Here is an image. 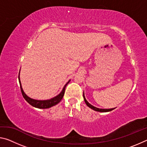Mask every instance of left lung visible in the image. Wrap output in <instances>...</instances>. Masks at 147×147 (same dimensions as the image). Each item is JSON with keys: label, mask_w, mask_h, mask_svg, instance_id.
Here are the masks:
<instances>
[{"label": "left lung", "mask_w": 147, "mask_h": 147, "mask_svg": "<svg viewBox=\"0 0 147 147\" xmlns=\"http://www.w3.org/2000/svg\"><path fill=\"white\" fill-rule=\"evenodd\" d=\"M83 96H84V101H85V102L86 104V105L88 106L89 108H91L92 109H93L94 111H99V112H108V111H110L111 110H113L114 108L112 109H100V108H96V107H94L93 106H92L91 104H89L88 101L86 100V99L85 98V96H84V93L83 94Z\"/></svg>", "instance_id": "1"}]
</instances>
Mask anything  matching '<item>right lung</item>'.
Returning a JSON list of instances; mask_svg holds the SVG:
<instances>
[{"label":"right lung","instance_id":"right-lung-1","mask_svg":"<svg viewBox=\"0 0 147 147\" xmlns=\"http://www.w3.org/2000/svg\"><path fill=\"white\" fill-rule=\"evenodd\" d=\"M69 81L65 84V86L63 87V89H62L61 93H59L58 95L55 96V97H54L51 99H49V100H34V99H32L31 98L28 97V96L24 93L23 89H22L21 82H20L19 76V84H20V88H21V93H22V94H23L24 98L25 99V100L32 106L35 107V108H40V109L49 108H51V107L55 106L57 104H58L59 102L61 100V99L63 98V96L64 93H65V89L67 84L69 82Z\"/></svg>","mask_w":147,"mask_h":147}]
</instances>
